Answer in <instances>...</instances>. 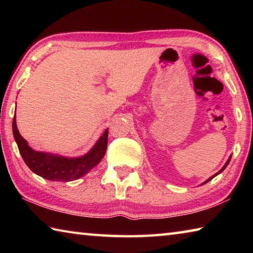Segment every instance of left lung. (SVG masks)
Wrapping results in <instances>:
<instances>
[{
	"mask_svg": "<svg viewBox=\"0 0 253 253\" xmlns=\"http://www.w3.org/2000/svg\"><path fill=\"white\" fill-rule=\"evenodd\" d=\"M231 156H232V155H231ZM231 156L229 157V160H228V161H226V163H225V164H224V166H223V168H222V169H221L219 170V172H217V173H215V174H214V175H213V176H211V177H210V178H208V179H207V181H205L204 183H202V185H203V184H205V183H208L209 181H211V179H212V178H214V177H215V176H216V175H219L220 173H222V172H223V170L225 169V168H226V166H228V164H229V162H230V160H231Z\"/></svg>",
	"mask_w": 253,
	"mask_h": 253,
	"instance_id": "1",
	"label": "left lung"
}]
</instances>
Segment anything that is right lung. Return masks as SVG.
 <instances>
[{
    "mask_svg": "<svg viewBox=\"0 0 253 253\" xmlns=\"http://www.w3.org/2000/svg\"><path fill=\"white\" fill-rule=\"evenodd\" d=\"M12 129L21 156L28 168L49 181L70 182L83 177L99 164L105 156L108 144V129H106L87 154L79 157H66L57 154L37 152L30 147L27 140L20 135L15 116L12 123Z\"/></svg>",
    "mask_w": 253,
    "mask_h": 253,
    "instance_id": "right-lung-1",
    "label": "right lung"
}]
</instances>
